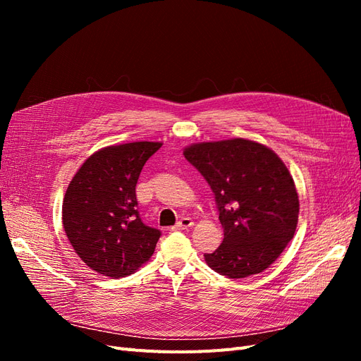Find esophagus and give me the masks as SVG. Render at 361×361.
Listing matches in <instances>:
<instances>
[{"label": "esophagus", "mask_w": 361, "mask_h": 361, "mask_svg": "<svg viewBox=\"0 0 361 361\" xmlns=\"http://www.w3.org/2000/svg\"><path fill=\"white\" fill-rule=\"evenodd\" d=\"M192 224H194V221L191 220L190 216H183V218H180V220L176 224H174V228H176V231H182V228H188Z\"/></svg>", "instance_id": "obj_1"}]
</instances>
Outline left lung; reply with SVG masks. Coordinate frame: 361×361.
<instances>
[{
    "label": "left lung",
    "instance_id": "left-lung-1",
    "mask_svg": "<svg viewBox=\"0 0 361 361\" xmlns=\"http://www.w3.org/2000/svg\"><path fill=\"white\" fill-rule=\"evenodd\" d=\"M183 155L215 194L224 231L204 260L228 279L265 271L283 253L298 224L300 200L288 167L269 147L245 138L194 143Z\"/></svg>",
    "mask_w": 361,
    "mask_h": 361
}]
</instances>
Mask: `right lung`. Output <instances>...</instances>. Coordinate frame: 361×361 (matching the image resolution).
I'll list each match as a JSON object with an SVG mask.
<instances>
[{
    "instance_id": "1",
    "label": "right lung",
    "mask_w": 361,
    "mask_h": 361,
    "mask_svg": "<svg viewBox=\"0 0 361 361\" xmlns=\"http://www.w3.org/2000/svg\"><path fill=\"white\" fill-rule=\"evenodd\" d=\"M162 143L108 146L84 161L63 200V228L93 271L120 279L154 255L161 232L141 221L135 187L141 169Z\"/></svg>"
}]
</instances>
